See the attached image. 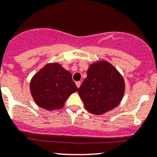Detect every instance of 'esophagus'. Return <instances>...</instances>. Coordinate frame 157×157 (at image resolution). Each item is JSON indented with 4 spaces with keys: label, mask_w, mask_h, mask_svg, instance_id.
<instances>
[{
    "label": "esophagus",
    "mask_w": 157,
    "mask_h": 157,
    "mask_svg": "<svg viewBox=\"0 0 157 157\" xmlns=\"http://www.w3.org/2000/svg\"><path fill=\"white\" fill-rule=\"evenodd\" d=\"M76 85H77V87L80 88V85H81V82H80V81H77V82H76Z\"/></svg>",
    "instance_id": "1"
}]
</instances>
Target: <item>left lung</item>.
Wrapping results in <instances>:
<instances>
[{
  "label": "left lung",
  "instance_id": "8db88e82",
  "mask_svg": "<svg viewBox=\"0 0 157 157\" xmlns=\"http://www.w3.org/2000/svg\"><path fill=\"white\" fill-rule=\"evenodd\" d=\"M125 91L122 75L109 61L92 63L87 70V77L78 90L85 109L96 115L116 108Z\"/></svg>",
  "mask_w": 157,
  "mask_h": 157
}]
</instances>
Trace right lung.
<instances>
[{
	"label": "right lung",
	"instance_id": "right-lung-1",
	"mask_svg": "<svg viewBox=\"0 0 157 157\" xmlns=\"http://www.w3.org/2000/svg\"><path fill=\"white\" fill-rule=\"evenodd\" d=\"M32 97L37 105L48 111L63 108L67 98L78 90L72 74L57 62L48 63L30 80Z\"/></svg>",
	"mask_w": 157,
	"mask_h": 157
}]
</instances>
